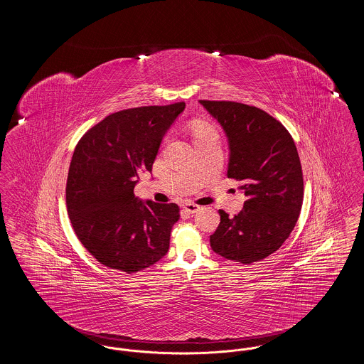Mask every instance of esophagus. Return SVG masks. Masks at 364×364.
Returning a JSON list of instances; mask_svg holds the SVG:
<instances>
[{
	"instance_id": "34e87169",
	"label": "esophagus",
	"mask_w": 364,
	"mask_h": 364,
	"mask_svg": "<svg viewBox=\"0 0 364 364\" xmlns=\"http://www.w3.org/2000/svg\"><path fill=\"white\" fill-rule=\"evenodd\" d=\"M183 208H184V211H187L188 214H193V213H196V211L200 208V206H198V205H195V203H184Z\"/></svg>"
}]
</instances>
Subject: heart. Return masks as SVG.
I'll use <instances>...</instances> for the list:
<instances>
[{"instance_id": "heart-1", "label": "heart", "mask_w": 364, "mask_h": 364, "mask_svg": "<svg viewBox=\"0 0 364 364\" xmlns=\"http://www.w3.org/2000/svg\"><path fill=\"white\" fill-rule=\"evenodd\" d=\"M208 134H215L214 129H213L210 125H208V124H205V122H196V124L193 125V135H195V138L203 136V135H208Z\"/></svg>"}]
</instances>
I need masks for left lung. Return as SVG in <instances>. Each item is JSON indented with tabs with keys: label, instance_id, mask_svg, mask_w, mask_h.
Wrapping results in <instances>:
<instances>
[{
	"label": "left lung",
	"instance_id": "left-lung-1",
	"mask_svg": "<svg viewBox=\"0 0 364 364\" xmlns=\"http://www.w3.org/2000/svg\"><path fill=\"white\" fill-rule=\"evenodd\" d=\"M221 124L229 143L228 177L242 181L247 200L210 236L213 251L250 264L264 259L289 237L303 203V173L294 139L259 107L232 101H199Z\"/></svg>",
	"mask_w": 364,
	"mask_h": 364
}]
</instances>
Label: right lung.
<instances>
[{"label": "right lung", "mask_w": 364, "mask_h": 364, "mask_svg": "<svg viewBox=\"0 0 364 364\" xmlns=\"http://www.w3.org/2000/svg\"><path fill=\"white\" fill-rule=\"evenodd\" d=\"M186 104L141 106L109 114L79 140L67 178L70 224L106 267L136 273L164 258L180 218L176 203H143L134 195L151 172L161 141Z\"/></svg>", "instance_id": "obj_1"}]
</instances>
